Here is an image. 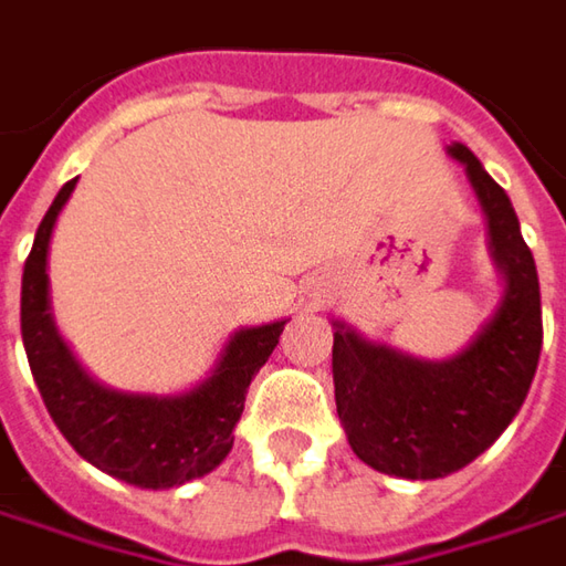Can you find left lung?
<instances>
[{"label":"left lung","mask_w":566,"mask_h":566,"mask_svg":"<svg viewBox=\"0 0 566 566\" xmlns=\"http://www.w3.org/2000/svg\"><path fill=\"white\" fill-rule=\"evenodd\" d=\"M479 192L491 247L506 275L494 319L453 360H415L370 345L345 326L332 342L335 408L348 443L370 469L396 479L453 475L479 459L516 418L542 355V291L516 211L465 148H450Z\"/></svg>","instance_id":"8db88e82"}]
</instances>
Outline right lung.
Segmentation results:
<instances>
[{"label": "right lung", "instance_id": "1", "mask_svg": "<svg viewBox=\"0 0 566 566\" xmlns=\"http://www.w3.org/2000/svg\"><path fill=\"white\" fill-rule=\"evenodd\" d=\"M72 189L75 180L62 186L43 214L21 275V338L43 406L75 453L113 479L151 491L202 479L231 453L250 380L275 352L284 323L237 332L218 370L177 399L126 396L97 386L62 345L46 301L50 234Z\"/></svg>", "mask_w": 566, "mask_h": 566}]
</instances>
